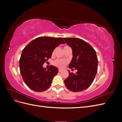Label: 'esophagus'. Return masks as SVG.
Masks as SVG:
<instances>
[{"instance_id":"1","label":"esophagus","mask_w":122,"mask_h":122,"mask_svg":"<svg viewBox=\"0 0 122 122\" xmlns=\"http://www.w3.org/2000/svg\"><path fill=\"white\" fill-rule=\"evenodd\" d=\"M61 71H62V70H61V69H58V72H61Z\"/></svg>"}]
</instances>
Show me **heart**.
I'll return each instance as SVG.
<instances>
[{
	"instance_id": "heart-1",
	"label": "heart",
	"mask_w": 122,
	"mask_h": 122,
	"mask_svg": "<svg viewBox=\"0 0 122 122\" xmlns=\"http://www.w3.org/2000/svg\"><path fill=\"white\" fill-rule=\"evenodd\" d=\"M66 47H68V46H65L64 48ZM67 63H68V61L67 60H56L53 62V64L54 65H55L56 66H57V67L60 68H64L66 65Z\"/></svg>"
}]
</instances>
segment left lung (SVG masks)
Instances as JSON below:
<instances>
[{
  "mask_svg": "<svg viewBox=\"0 0 122 122\" xmlns=\"http://www.w3.org/2000/svg\"><path fill=\"white\" fill-rule=\"evenodd\" d=\"M72 49L73 57L69 65L75 68L76 73H70L64 81L69 90L74 92L86 90L93 83L98 70V61L96 52L88 43L75 38H63Z\"/></svg>",
  "mask_w": 122,
  "mask_h": 122,
  "instance_id": "left-lung-1",
  "label": "left lung"
}]
</instances>
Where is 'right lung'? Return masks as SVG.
I'll return each instance as SVG.
<instances>
[{"label":"right lung","mask_w":122,"mask_h":122,"mask_svg":"<svg viewBox=\"0 0 122 122\" xmlns=\"http://www.w3.org/2000/svg\"><path fill=\"white\" fill-rule=\"evenodd\" d=\"M61 44H65L62 38L41 36L32 40L22 50L20 71L25 83L31 90L41 92L51 86L53 77L58 73V68L51 65L47 70L43 65Z\"/></svg>","instance_id":"add662e5"}]
</instances>
